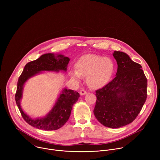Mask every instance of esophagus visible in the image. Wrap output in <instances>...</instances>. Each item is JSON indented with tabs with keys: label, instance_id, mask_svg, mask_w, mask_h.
Segmentation results:
<instances>
[{
	"label": "esophagus",
	"instance_id": "1",
	"mask_svg": "<svg viewBox=\"0 0 160 160\" xmlns=\"http://www.w3.org/2000/svg\"><path fill=\"white\" fill-rule=\"evenodd\" d=\"M80 94L81 96H83V95H85L87 94V91L85 90H81L80 92Z\"/></svg>",
	"mask_w": 160,
	"mask_h": 160
}]
</instances>
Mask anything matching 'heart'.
<instances>
[{
    "label": "heart",
    "instance_id": "b5f03b06",
    "mask_svg": "<svg viewBox=\"0 0 160 160\" xmlns=\"http://www.w3.org/2000/svg\"><path fill=\"white\" fill-rule=\"evenodd\" d=\"M77 70H72L70 75L75 79L87 76L89 86L98 88L104 85L110 79L114 71L112 60L102 56L90 54L82 56L76 63Z\"/></svg>",
    "mask_w": 160,
    "mask_h": 160
}]
</instances>
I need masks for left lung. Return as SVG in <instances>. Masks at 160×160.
<instances>
[{
    "label": "left lung",
    "mask_w": 160,
    "mask_h": 160,
    "mask_svg": "<svg viewBox=\"0 0 160 160\" xmlns=\"http://www.w3.org/2000/svg\"><path fill=\"white\" fill-rule=\"evenodd\" d=\"M118 69L115 78L96 91L94 114L104 126L117 128L132 123L147 98L148 81L142 66L129 56L114 51Z\"/></svg>",
    "instance_id": "8db88e82"
}]
</instances>
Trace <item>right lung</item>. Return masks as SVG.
Instances as JSON below:
<instances>
[{
	"label": "right lung",
	"mask_w": 160,
	"mask_h": 160,
	"mask_svg": "<svg viewBox=\"0 0 160 160\" xmlns=\"http://www.w3.org/2000/svg\"><path fill=\"white\" fill-rule=\"evenodd\" d=\"M70 58L62 54L48 53L27 63L20 75L15 95L16 104L22 117L31 126L44 130H55L62 127L69 119L74 104L80 98L78 92L64 88L51 111L43 117L32 118L22 110L21 101L25 83L32 77L43 72H66Z\"/></svg>",
	"instance_id": "right-lung-1"
}]
</instances>
